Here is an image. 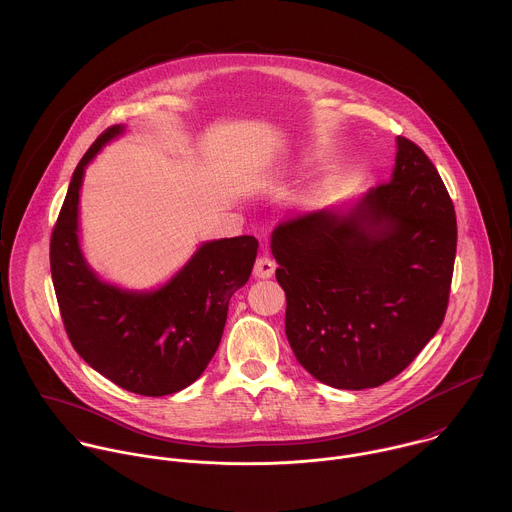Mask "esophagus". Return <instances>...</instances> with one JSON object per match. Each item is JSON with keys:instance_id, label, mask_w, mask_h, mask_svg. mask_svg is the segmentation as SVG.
<instances>
[{"instance_id": "34e87169", "label": "esophagus", "mask_w": 512, "mask_h": 512, "mask_svg": "<svg viewBox=\"0 0 512 512\" xmlns=\"http://www.w3.org/2000/svg\"><path fill=\"white\" fill-rule=\"evenodd\" d=\"M274 272H276V262L270 256H258V260L254 264V276L268 280L274 276Z\"/></svg>"}]
</instances>
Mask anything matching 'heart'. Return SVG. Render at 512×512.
Listing matches in <instances>:
<instances>
[{"mask_svg":"<svg viewBox=\"0 0 512 512\" xmlns=\"http://www.w3.org/2000/svg\"><path fill=\"white\" fill-rule=\"evenodd\" d=\"M309 161H311V157H307V155L299 159L301 165H305V163H309ZM321 197H323V185H315L313 189L307 191V195H305V205H307V207H313V205H317V203L321 201Z\"/></svg>","mask_w":512,"mask_h":512,"instance_id":"heart-1","label":"heart"}]
</instances>
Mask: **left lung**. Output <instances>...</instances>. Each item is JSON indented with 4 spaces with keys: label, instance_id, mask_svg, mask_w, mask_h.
Returning a JSON list of instances; mask_svg holds the SVG:
<instances>
[{
    "label": "left lung",
    "instance_id": "1",
    "mask_svg": "<svg viewBox=\"0 0 512 512\" xmlns=\"http://www.w3.org/2000/svg\"><path fill=\"white\" fill-rule=\"evenodd\" d=\"M394 161L386 185L272 232L293 355L333 388L388 382L445 317L457 248L453 203L416 144L398 136Z\"/></svg>",
    "mask_w": 512,
    "mask_h": 512
}]
</instances>
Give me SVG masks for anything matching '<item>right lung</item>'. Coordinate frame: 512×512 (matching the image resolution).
<instances>
[{"instance_id": "add662e5", "label": "right lung", "mask_w": 512, "mask_h": 512, "mask_svg": "<svg viewBox=\"0 0 512 512\" xmlns=\"http://www.w3.org/2000/svg\"><path fill=\"white\" fill-rule=\"evenodd\" d=\"M124 132V124L108 128L76 165L51 238V274L74 351L120 388L165 396L193 384L217 353L228 301L252 274L258 240H207L151 290L104 282L80 244V189L98 151Z\"/></svg>"}]
</instances>
